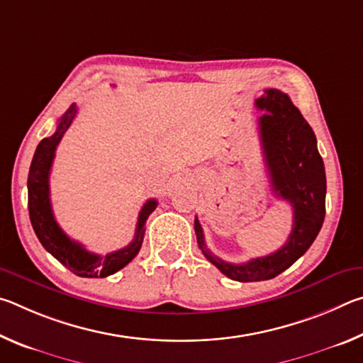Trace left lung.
Masks as SVG:
<instances>
[{
    "label": "left lung",
    "mask_w": 363,
    "mask_h": 363,
    "mask_svg": "<svg viewBox=\"0 0 363 363\" xmlns=\"http://www.w3.org/2000/svg\"><path fill=\"white\" fill-rule=\"evenodd\" d=\"M256 107L264 110L257 123L270 186L275 196L290 201L293 227L286 243L275 253L243 264H230L206 248L203 229L195 218V235L201 253L220 272L237 281L277 277L309 250L325 219L327 177L309 123L303 118L298 107L293 106L288 94L279 89L264 91L259 99H256Z\"/></svg>",
    "instance_id": "obj_1"
}]
</instances>
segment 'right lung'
Instances as JSON below:
<instances>
[{
    "instance_id": "right-lung-1",
    "label": "right lung",
    "mask_w": 363,
    "mask_h": 363,
    "mask_svg": "<svg viewBox=\"0 0 363 363\" xmlns=\"http://www.w3.org/2000/svg\"><path fill=\"white\" fill-rule=\"evenodd\" d=\"M77 104H72L70 108L60 116L56 133L52 136L43 139L38 147H36L27 181L28 213L36 237H38L40 243L45 247L48 253H51L59 262H62L67 269L72 270L78 277L104 279L118 272L120 269L125 267L126 264H130L136 257L140 247H143L145 223L157 208L158 201L155 199H150L144 203L143 210L139 213L136 233H134L133 242L128 247L116 250L106 256L89 253L88 250H84L82 243L72 240L60 229L56 218H54L51 199H49V174H51V167L54 157H56L57 145L65 131L70 128L73 118L77 116Z\"/></svg>"
}]
</instances>
